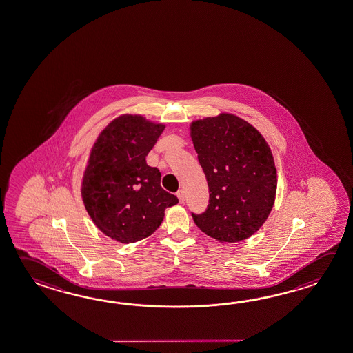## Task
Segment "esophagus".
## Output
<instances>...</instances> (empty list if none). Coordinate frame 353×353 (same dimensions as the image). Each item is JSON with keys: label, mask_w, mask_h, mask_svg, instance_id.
Returning <instances> with one entry per match:
<instances>
[{"label": "esophagus", "mask_w": 353, "mask_h": 353, "mask_svg": "<svg viewBox=\"0 0 353 353\" xmlns=\"http://www.w3.org/2000/svg\"><path fill=\"white\" fill-rule=\"evenodd\" d=\"M177 197H179V200H180L181 203H183L185 202V199H186V193L183 190H181L177 192Z\"/></svg>", "instance_id": "esophagus-1"}]
</instances>
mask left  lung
I'll return each instance as SVG.
<instances>
[{"instance_id": "8db88e82", "label": "left lung", "mask_w": 353, "mask_h": 353, "mask_svg": "<svg viewBox=\"0 0 353 353\" xmlns=\"http://www.w3.org/2000/svg\"><path fill=\"white\" fill-rule=\"evenodd\" d=\"M190 134L210 190L206 211L192 213L194 223L221 243L247 240L266 222L276 200L271 148L232 113L192 121Z\"/></svg>"}]
</instances>
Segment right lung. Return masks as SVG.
Here are the masks:
<instances>
[{
	"label": "right lung",
	"instance_id": "add662e5",
	"mask_svg": "<svg viewBox=\"0 0 353 353\" xmlns=\"http://www.w3.org/2000/svg\"><path fill=\"white\" fill-rule=\"evenodd\" d=\"M165 127L125 113L111 121L93 143L81 197L93 223L112 240H145L160 227L167 207L179 203L161 187L159 168L146 163Z\"/></svg>",
	"mask_w": 353,
	"mask_h": 353
}]
</instances>
